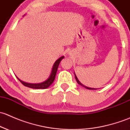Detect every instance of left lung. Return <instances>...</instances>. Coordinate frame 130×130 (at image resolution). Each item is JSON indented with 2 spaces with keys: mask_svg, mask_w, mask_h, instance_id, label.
<instances>
[{
  "mask_svg": "<svg viewBox=\"0 0 130 130\" xmlns=\"http://www.w3.org/2000/svg\"><path fill=\"white\" fill-rule=\"evenodd\" d=\"M75 79H76V81H77V83L79 85H80V86H83L84 87H85V88H86V89H90V90H95V89H94V88H90V87H86V86H84V85H83L82 84H81L80 82V81L78 80V78H77V76H76V75L75 74Z\"/></svg>",
  "mask_w": 130,
  "mask_h": 130,
  "instance_id": "1",
  "label": "left lung"
}]
</instances>
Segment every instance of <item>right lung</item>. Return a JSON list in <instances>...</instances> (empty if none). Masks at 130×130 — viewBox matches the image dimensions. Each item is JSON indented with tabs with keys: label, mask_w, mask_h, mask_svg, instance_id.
I'll list each match as a JSON object with an SVG mask.
<instances>
[{
	"label": "right lung",
	"mask_w": 130,
	"mask_h": 130,
	"mask_svg": "<svg viewBox=\"0 0 130 130\" xmlns=\"http://www.w3.org/2000/svg\"><path fill=\"white\" fill-rule=\"evenodd\" d=\"M63 58H64V57H61L60 58H58L57 61L55 62V63L53 64V68H52V73H51L50 75L49 78L45 80L44 82H41V83H39V84H30V83H27V82H23V81L21 80L20 79L18 78V79L24 85V86L27 87H29V88H32V89H46L49 87L50 86L52 85V84L53 83V81H54L55 78L56 76V73H57V70H58V65L60 64V61H61Z\"/></svg>",
	"instance_id": "right-lung-1"
}]
</instances>
